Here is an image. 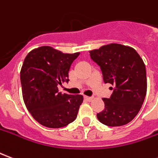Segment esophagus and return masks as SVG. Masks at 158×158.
Instances as JSON below:
<instances>
[{
	"label": "esophagus",
	"mask_w": 158,
	"mask_h": 158,
	"mask_svg": "<svg viewBox=\"0 0 158 158\" xmlns=\"http://www.w3.org/2000/svg\"><path fill=\"white\" fill-rule=\"evenodd\" d=\"M85 99L86 100V101H88V102H91L93 100V97H89V96H85Z\"/></svg>",
	"instance_id": "esophagus-1"
}]
</instances>
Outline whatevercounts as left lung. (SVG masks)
<instances>
[{
  "label": "left lung",
  "instance_id": "8db88e82",
  "mask_svg": "<svg viewBox=\"0 0 158 158\" xmlns=\"http://www.w3.org/2000/svg\"><path fill=\"white\" fill-rule=\"evenodd\" d=\"M90 58L102 72L104 83L114 86L110 98H103L105 108L97 118L105 125L117 127L132 121L146 95V66L135 50L112 43L89 51Z\"/></svg>",
  "mask_w": 158,
  "mask_h": 158
}]
</instances>
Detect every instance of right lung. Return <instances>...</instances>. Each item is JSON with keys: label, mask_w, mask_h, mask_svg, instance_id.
Instances as JSON below:
<instances>
[{"label": "right lung", "mask_w": 158, "mask_h": 158, "mask_svg": "<svg viewBox=\"0 0 158 158\" xmlns=\"http://www.w3.org/2000/svg\"><path fill=\"white\" fill-rule=\"evenodd\" d=\"M79 55L45 45L26 56L20 72L23 98L33 118L43 126L58 129L77 118L83 96L62 94L58 85L69 82L70 66Z\"/></svg>", "instance_id": "1"}]
</instances>
